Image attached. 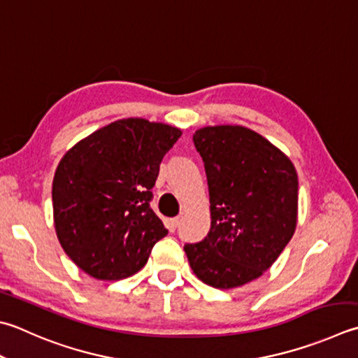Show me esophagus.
Masks as SVG:
<instances>
[{
    "instance_id": "obj_1",
    "label": "esophagus",
    "mask_w": 358,
    "mask_h": 358,
    "mask_svg": "<svg viewBox=\"0 0 358 358\" xmlns=\"http://www.w3.org/2000/svg\"><path fill=\"white\" fill-rule=\"evenodd\" d=\"M179 222H180L179 218H170L166 220V227L170 229V232H174L179 227Z\"/></svg>"
}]
</instances>
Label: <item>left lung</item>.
<instances>
[{"label":"left lung","instance_id":"8db88e82","mask_svg":"<svg viewBox=\"0 0 358 358\" xmlns=\"http://www.w3.org/2000/svg\"><path fill=\"white\" fill-rule=\"evenodd\" d=\"M212 224L185 245L194 275L213 288L248 284L278 260L298 224V173L271 141L238 124L201 127Z\"/></svg>","mask_w":358,"mask_h":358}]
</instances>
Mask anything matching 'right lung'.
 Here are the masks:
<instances>
[{"mask_svg": "<svg viewBox=\"0 0 358 358\" xmlns=\"http://www.w3.org/2000/svg\"><path fill=\"white\" fill-rule=\"evenodd\" d=\"M182 131L123 118L65 152L52 179L54 227L65 254L92 278L120 280L146 265L168 231L150 206L165 154Z\"/></svg>", "mask_w": 358, "mask_h": 358, "instance_id": "right-lung-1", "label": "right lung"}]
</instances>
